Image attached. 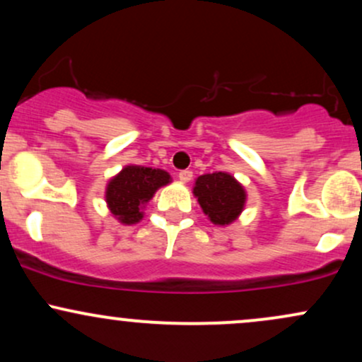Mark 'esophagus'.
<instances>
[{
	"instance_id": "1",
	"label": "esophagus",
	"mask_w": 362,
	"mask_h": 362,
	"mask_svg": "<svg viewBox=\"0 0 362 362\" xmlns=\"http://www.w3.org/2000/svg\"><path fill=\"white\" fill-rule=\"evenodd\" d=\"M178 178H180L182 182H189L190 178H192V172H190V170H180V172H178Z\"/></svg>"
}]
</instances>
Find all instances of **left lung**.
I'll return each mask as SVG.
<instances>
[{"mask_svg": "<svg viewBox=\"0 0 362 362\" xmlns=\"http://www.w3.org/2000/svg\"><path fill=\"white\" fill-rule=\"evenodd\" d=\"M194 195L207 218L219 226L233 223L242 213L247 199L243 187L224 172L199 177L195 180Z\"/></svg>", "mask_w": 362, "mask_h": 362, "instance_id": "obj_1", "label": "left lung"}]
</instances>
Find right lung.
Wrapping results in <instances>:
<instances>
[{"instance_id": "right-lung-1", "label": "right lung", "mask_w": 362, "mask_h": 362, "mask_svg": "<svg viewBox=\"0 0 362 362\" xmlns=\"http://www.w3.org/2000/svg\"><path fill=\"white\" fill-rule=\"evenodd\" d=\"M170 175L165 170L131 167L122 168L107 185L105 199L110 213L124 224H134L143 218V207L161 185H167Z\"/></svg>"}]
</instances>
